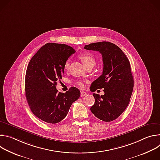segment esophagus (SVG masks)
I'll return each mask as SVG.
<instances>
[{
	"label": "esophagus",
	"mask_w": 160,
	"mask_h": 160,
	"mask_svg": "<svg viewBox=\"0 0 160 160\" xmlns=\"http://www.w3.org/2000/svg\"><path fill=\"white\" fill-rule=\"evenodd\" d=\"M87 94L86 93V92H81V94H80V96H81V97H83V96H86Z\"/></svg>",
	"instance_id": "esophagus-1"
}]
</instances>
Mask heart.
I'll use <instances>...</instances> for the list:
<instances>
[{
    "instance_id": "1",
    "label": "heart",
    "mask_w": 160,
    "mask_h": 160,
    "mask_svg": "<svg viewBox=\"0 0 160 160\" xmlns=\"http://www.w3.org/2000/svg\"><path fill=\"white\" fill-rule=\"evenodd\" d=\"M79 58L82 61V62L83 63V64L87 68L88 66H92L95 64L96 60L95 58L92 55H91L88 53H83L80 54ZM70 66V62L69 61H66L64 64V69L65 70H68V68H69ZM77 84L80 87H83V82L82 80H78L77 82Z\"/></svg>"
}]
</instances>
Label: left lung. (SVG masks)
Segmentation results:
<instances>
[{"label": "left lung", "mask_w": 160, "mask_h": 160, "mask_svg": "<svg viewBox=\"0 0 160 160\" xmlns=\"http://www.w3.org/2000/svg\"><path fill=\"white\" fill-rule=\"evenodd\" d=\"M84 49L99 51L103 61L102 73L90 89L95 92L104 88V94H93L95 103L90 111L104 122L115 120L127 108L132 94L133 78L130 62L119 47L109 42L90 43Z\"/></svg>", "instance_id": "obj_1"}]
</instances>
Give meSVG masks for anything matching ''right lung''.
Returning a JSON list of instances; mask_svg holds the SVG:
<instances>
[{
  "label": "right lung",
  "mask_w": 160,
  "mask_h": 160,
  "mask_svg": "<svg viewBox=\"0 0 160 160\" xmlns=\"http://www.w3.org/2000/svg\"><path fill=\"white\" fill-rule=\"evenodd\" d=\"M75 50L65 44L48 43L31 59L25 76V95L34 115L48 123L60 122L72 103L80 96L72 87L65 93L58 92L57 82L64 75V64Z\"/></svg>",
  "instance_id": "add662e5"
}]
</instances>
